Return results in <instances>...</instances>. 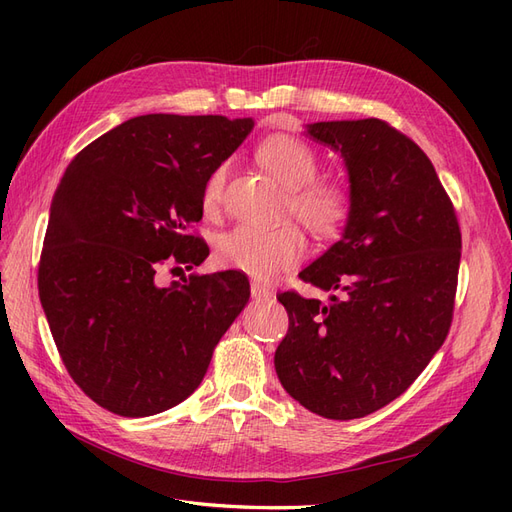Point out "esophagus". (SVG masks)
<instances>
[{
  "label": "esophagus",
  "mask_w": 512,
  "mask_h": 512,
  "mask_svg": "<svg viewBox=\"0 0 512 512\" xmlns=\"http://www.w3.org/2000/svg\"><path fill=\"white\" fill-rule=\"evenodd\" d=\"M250 292H252V299H256V301H269L273 297V292L258 282H252Z\"/></svg>",
  "instance_id": "1"
}]
</instances>
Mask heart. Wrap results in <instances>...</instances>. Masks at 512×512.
Here are the masks:
<instances>
[{
    "label": "heart",
    "instance_id": "1",
    "mask_svg": "<svg viewBox=\"0 0 512 512\" xmlns=\"http://www.w3.org/2000/svg\"><path fill=\"white\" fill-rule=\"evenodd\" d=\"M258 162L288 190V209L307 230L318 237H333L350 215V192L337 179H316L318 158L303 141L288 134H275L256 149ZM226 164L211 170L200 194V207L215 215L222 205ZM307 243L301 230L292 224L280 228H260L239 224L226 230L215 243L220 265L239 269L256 280H273L305 258Z\"/></svg>",
    "mask_w": 512,
    "mask_h": 512
}]
</instances>
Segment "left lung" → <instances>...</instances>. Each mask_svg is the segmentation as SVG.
<instances>
[{"instance_id":"obj_1","label":"left lung","mask_w":512,"mask_h":512,"mask_svg":"<svg viewBox=\"0 0 512 512\" xmlns=\"http://www.w3.org/2000/svg\"><path fill=\"white\" fill-rule=\"evenodd\" d=\"M344 158L350 215L342 239L299 277L329 303L282 292L288 333L275 371L303 408L350 421L391 404L451 329L461 232L436 168L380 119L309 123Z\"/></svg>"}]
</instances>
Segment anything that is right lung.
Returning a JSON list of instances; mask_svg holds the SVG:
<instances>
[{"label":"right lung","instance_id":"right-lung-1","mask_svg":"<svg viewBox=\"0 0 512 512\" xmlns=\"http://www.w3.org/2000/svg\"><path fill=\"white\" fill-rule=\"evenodd\" d=\"M222 115L132 117L76 156L51 203L40 303L68 374L98 406L151 416L188 399L250 301L239 271L162 288L156 271L198 267L209 247L203 185L252 132Z\"/></svg>","mask_w":512,"mask_h":512}]
</instances>
